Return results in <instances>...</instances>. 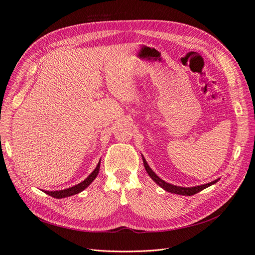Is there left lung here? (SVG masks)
Instances as JSON below:
<instances>
[{
	"label": "left lung",
	"instance_id": "8db88e82",
	"mask_svg": "<svg viewBox=\"0 0 255 255\" xmlns=\"http://www.w3.org/2000/svg\"><path fill=\"white\" fill-rule=\"evenodd\" d=\"M142 160H143V166L145 168L146 172H148V174L151 176V179L155 182L158 186H160L161 188H164L166 191H169V192H172V194H176V195H182V196H192L197 194V192L201 191L203 189H205L206 187L211 186V185L217 183L220 179H217L215 180L211 183H207V184H204V185H200V186H194V187H181V186H175V185H172V184H169L167 182H165L164 180L159 179V177L155 174V172H153L152 169L150 168V166L148 165V163H146V160L144 159V157L142 156Z\"/></svg>",
	"mask_w": 255,
	"mask_h": 255
}]
</instances>
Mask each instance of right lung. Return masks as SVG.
Listing matches in <instances>:
<instances>
[{
	"mask_svg": "<svg viewBox=\"0 0 255 255\" xmlns=\"http://www.w3.org/2000/svg\"><path fill=\"white\" fill-rule=\"evenodd\" d=\"M100 164H101V160H99V163H98L95 170L92 171L83 182H81L78 185H75V186L69 187V188L63 189V190H55V191H47V190H45L44 192L47 195H49V196H51L53 198H56V199H61V198L70 197V196L79 194V192L83 191L85 188H87L89 185L91 184V182L96 179L98 173H99V170H100Z\"/></svg>",
	"mask_w": 255,
	"mask_h": 255,
	"instance_id": "obj_1",
	"label": "right lung"
}]
</instances>
